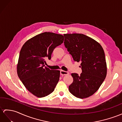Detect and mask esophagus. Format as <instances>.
<instances>
[{
    "label": "esophagus",
    "mask_w": 122,
    "mask_h": 122,
    "mask_svg": "<svg viewBox=\"0 0 122 122\" xmlns=\"http://www.w3.org/2000/svg\"><path fill=\"white\" fill-rule=\"evenodd\" d=\"M60 73H61V75L64 76V75H68V74H69V72H67V71H65L61 70L60 71Z\"/></svg>",
    "instance_id": "esophagus-1"
}]
</instances>
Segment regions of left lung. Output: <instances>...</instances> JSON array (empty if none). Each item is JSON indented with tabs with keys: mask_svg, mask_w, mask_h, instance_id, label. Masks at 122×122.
I'll list each match as a JSON object with an SVG mask.
<instances>
[{
	"mask_svg": "<svg viewBox=\"0 0 122 122\" xmlns=\"http://www.w3.org/2000/svg\"><path fill=\"white\" fill-rule=\"evenodd\" d=\"M64 45L75 61L81 62L82 73H71L73 81L69 91L79 98L92 96L107 75L105 52L96 41L83 34H64Z\"/></svg>",
	"mask_w": 122,
	"mask_h": 122,
	"instance_id": "1",
	"label": "left lung"
}]
</instances>
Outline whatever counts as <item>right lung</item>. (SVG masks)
Instances as JSON below:
<instances>
[{"instance_id":"1","label":"right lung","mask_w":122,"mask_h":122,"mask_svg":"<svg viewBox=\"0 0 122 122\" xmlns=\"http://www.w3.org/2000/svg\"><path fill=\"white\" fill-rule=\"evenodd\" d=\"M63 35L45 32L27 41L19 55L17 72L29 92L38 97L49 95L54 91L59 80L60 71L45 66L56 46L63 43Z\"/></svg>"}]
</instances>
